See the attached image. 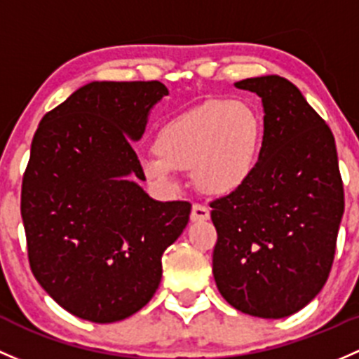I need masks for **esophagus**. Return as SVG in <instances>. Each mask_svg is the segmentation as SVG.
<instances>
[{"label":"esophagus","instance_id":"obj_1","mask_svg":"<svg viewBox=\"0 0 359 359\" xmlns=\"http://www.w3.org/2000/svg\"><path fill=\"white\" fill-rule=\"evenodd\" d=\"M209 217H210V212L205 205L194 204V207H191V214H190L191 223H204V221L209 219Z\"/></svg>","mask_w":359,"mask_h":359}]
</instances>
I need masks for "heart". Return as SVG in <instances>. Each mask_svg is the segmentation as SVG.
Wrapping results in <instances>:
<instances>
[{
  "instance_id": "obj_1",
  "label": "heart",
  "mask_w": 359,
  "mask_h": 359,
  "mask_svg": "<svg viewBox=\"0 0 359 359\" xmlns=\"http://www.w3.org/2000/svg\"><path fill=\"white\" fill-rule=\"evenodd\" d=\"M264 145V124L256 109L238 100H207L176 114L158 128L154 155L142 161L149 180L164 187L176 172H190L209 197L242 190L256 175Z\"/></svg>"
}]
</instances>
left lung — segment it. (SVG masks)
I'll list each match as a JSON object with an SVG mask.
<instances>
[{
	"label": "left lung",
	"instance_id": "8db88e82",
	"mask_svg": "<svg viewBox=\"0 0 359 359\" xmlns=\"http://www.w3.org/2000/svg\"><path fill=\"white\" fill-rule=\"evenodd\" d=\"M262 102L264 145L254 178L214 201L212 273L219 294L245 315L278 320L323 289L344 214L330 128L280 76L235 83Z\"/></svg>",
	"mask_w": 359,
	"mask_h": 359
}]
</instances>
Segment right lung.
<instances>
[{
	"label": "right lung",
	"mask_w": 359,
	"mask_h": 359,
	"mask_svg": "<svg viewBox=\"0 0 359 359\" xmlns=\"http://www.w3.org/2000/svg\"><path fill=\"white\" fill-rule=\"evenodd\" d=\"M158 81H93L43 117L22 181L32 275L70 315L114 323L149 304L162 254L190 219L188 202H161L131 142L168 97Z\"/></svg>",
	"instance_id": "1"
}]
</instances>
